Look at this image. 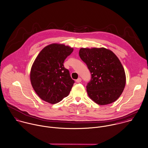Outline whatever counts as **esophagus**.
Returning <instances> with one entry per match:
<instances>
[{"label":"esophagus","instance_id":"obj_1","mask_svg":"<svg viewBox=\"0 0 148 148\" xmlns=\"http://www.w3.org/2000/svg\"><path fill=\"white\" fill-rule=\"evenodd\" d=\"M81 81H82L81 78H78V79L76 80V82H77V83H80V82H81Z\"/></svg>","mask_w":148,"mask_h":148}]
</instances>
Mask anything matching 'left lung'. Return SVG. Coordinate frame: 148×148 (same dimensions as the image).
<instances>
[{
  "label": "left lung",
  "instance_id": "8db88e82",
  "mask_svg": "<svg viewBox=\"0 0 148 148\" xmlns=\"http://www.w3.org/2000/svg\"><path fill=\"white\" fill-rule=\"evenodd\" d=\"M79 55L91 75L86 86L89 97L100 105L115 102L126 84L125 70L118 57L104 47L81 48Z\"/></svg>",
  "mask_w": 148,
  "mask_h": 148
}]
</instances>
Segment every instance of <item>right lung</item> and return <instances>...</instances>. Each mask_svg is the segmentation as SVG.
I'll list each match as a JSON object with an SVG mask.
<instances>
[{"label":"right lung","mask_w":148,"mask_h":148,"mask_svg":"<svg viewBox=\"0 0 148 148\" xmlns=\"http://www.w3.org/2000/svg\"><path fill=\"white\" fill-rule=\"evenodd\" d=\"M73 50L63 44L53 43L43 48L35 59L31 69L30 81L42 100L54 104L69 94L74 81L63 63Z\"/></svg>","instance_id":"1"}]
</instances>
